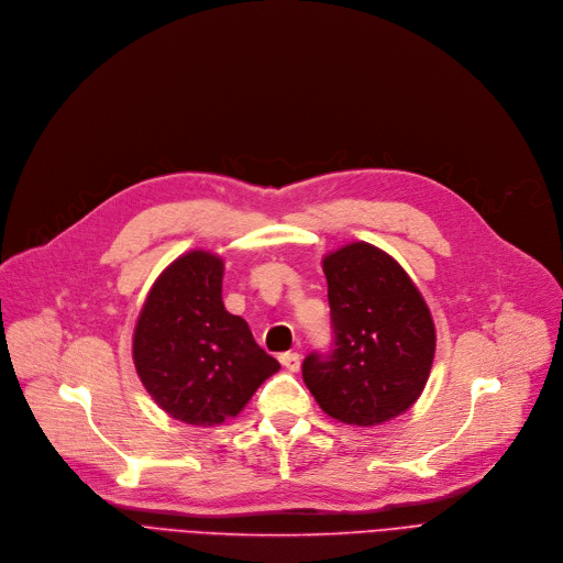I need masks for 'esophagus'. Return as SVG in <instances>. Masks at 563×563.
Wrapping results in <instances>:
<instances>
[{
  "label": "esophagus",
  "instance_id": "esophagus-1",
  "mask_svg": "<svg viewBox=\"0 0 563 563\" xmlns=\"http://www.w3.org/2000/svg\"><path fill=\"white\" fill-rule=\"evenodd\" d=\"M278 361H280V365H283L287 372H299V367H301V358H299L297 351L280 353Z\"/></svg>",
  "mask_w": 563,
  "mask_h": 563
}]
</instances>
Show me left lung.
I'll list each match as a JSON object with an SVG mask.
<instances>
[{
    "mask_svg": "<svg viewBox=\"0 0 563 563\" xmlns=\"http://www.w3.org/2000/svg\"><path fill=\"white\" fill-rule=\"evenodd\" d=\"M335 327L331 358L308 356L303 380L329 418L386 424L416 404L435 356V323L418 285L386 251L351 242L321 260Z\"/></svg>",
    "mask_w": 563,
    "mask_h": 563,
    "instance_id": "8db88e82",
    "label": "left lung"
}]
</instances>
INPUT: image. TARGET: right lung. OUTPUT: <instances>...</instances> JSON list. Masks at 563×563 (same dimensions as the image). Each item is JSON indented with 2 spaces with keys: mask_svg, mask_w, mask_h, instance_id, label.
Segmentation results:
<instances>
[{
  "mask_svg": "<svg viewBox=\"0 0 563 563\" xmlns=\"http://www.w3.org/2000/svg\"><path fill=\"white\" fill-rule=\"evenodd\" d=\"M223 269L212 251L175 257L147 291L132 335L143 388L168 418L191 427L236 418L280 369L249 323L225 310Z\"/></svg>",
  "mask_w": 563,
  "mask_h": 563,
  "instance_id": "right-lung-1",
  "label": "right lung"
}]
</instances>
